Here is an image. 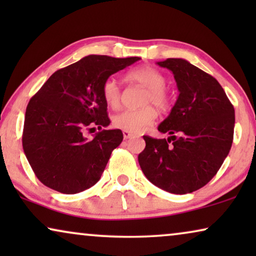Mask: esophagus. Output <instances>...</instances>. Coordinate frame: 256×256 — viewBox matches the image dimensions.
I'll use <instances>...</instances> for the list:
<instances>
[{"instance_id": "34e87169", "label": "esophagus", "mask_w": 256, "mask_h": 256, "mask_svg": "<svg viewBox=\"0 0 256 256\" xmlns=\"http://www.w3.org/2000/svg\"><path fill=\"white\" fill-rule=\"evenodd\" d=\"M124 132V140H128V138H134V134H132V132H128V130H124L122 132Z\"/></svg>"}]
</instances>
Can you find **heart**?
I'll return each instance as SVG.
<instances>
[{"label": "heart", "instance_id": "b5f03b06", "mask_svg": "<svg viewBox=\"0 0 256 256\" xmlns=\"http://www.w3.org/2000/svg\"><path fill=\"white\" fill-rule=\"evenodd\" d=\"M127 78L148 88L143 99V104L148 106L138 110H124L115 114L113 124L116 128L130 132H142L154 124L157 116L156 110L149 104H154L160 110H166L169 106L170 96L166 90V79L162 73L152 66H141L132 70L127 74ZM102 96L110 107L118 108L120 106L121 88L116 79L113 76L104 80Z\"/></svg>", "mask_w": 256, "mask_h": 256}]
</instances>
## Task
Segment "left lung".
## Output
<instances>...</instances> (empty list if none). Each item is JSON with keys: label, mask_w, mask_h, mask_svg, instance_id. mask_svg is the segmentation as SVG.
Masks as SVG:
<instances>
[{"label": "left lung", "mask_w": 256, "mask_h": 256, "mask_svg": "<svg viewBox=\"0 0 256 256\" xmlns=\"http://www.w3.org/2000/svg\"><path fill=\"white\" fill-rule=\"evenodd\" d=\"M157 65L174 73L180 96L158 126L166 138L143 136L140 166L154 185L170 194H191L208 183L228 155L233 142L234 107L212 76L185 59Z\"/></svg>", "instance_id": "8db88e82"}]
</instances>
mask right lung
Segmentation results:
<instances>
[{
  "mask_svg": "<svg viewBox=\"0 0 256 256\" xmlns=\"http://www.w3.org/2000/svg\"><path fill=\"white\" fill-rule=\"evenodd\" d=\"M138 60V57L87 56L56 71L31 98L24 120L23 150L45 186L74 194L98 183L124 134L120 129H103L88 140L83 130L110 124L102 96L104 80Z\"/></svg>",
  "mask_w": 256,
  "mask_h": 256,
  "instance_id": "add662e5",
  "label": "right lung"
}]
</instances>
